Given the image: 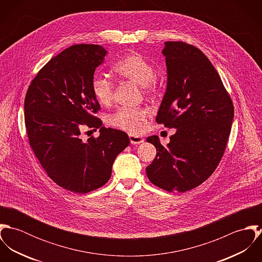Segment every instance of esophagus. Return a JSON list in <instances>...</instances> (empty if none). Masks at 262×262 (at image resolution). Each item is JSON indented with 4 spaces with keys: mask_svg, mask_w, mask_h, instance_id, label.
<instances>
[{
    "mask_svg": "<svg viewBox=\"0 0 262 262\" xmlns=\"http://www.w3.org/2000/svg\"><path fill=\"white\" fill-rule=\"evenodd\" d=\"M129 139H130L131 144H140V143L144 142V139L141 136L134 135V134H130L129 135Z\"/></svg>",
    "mask_w": 262,
    "mask_h": 262,
    "instance_id": "obj_1",
    "label": "esophagus"
}]
</instances>
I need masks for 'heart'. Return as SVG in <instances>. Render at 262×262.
<instances>
[{
  "label": "heart",
  "instance_id": "b5f03b06",
  "mask_svg": "<svg viewBox=\"0 0 262 262\" xmlns=\"http://www.w3.org/2000/svg\"><path fill=\"white\" fill-rule=\"evenodd\" d=\"M114 71L122 79L139 85L145 94L150 95L157 92L154 69L138 53L124 56L114 66ZM92 92L100 104L109 105L112 102L114 86L108 78L96 75L92 80ZM150 116L151 112L147 108H122L109 117V123L130 133L139 134L144 129Z\"/></svg>",
  "mask_w": 262,
  "mask_h": 262
}]
</instances>
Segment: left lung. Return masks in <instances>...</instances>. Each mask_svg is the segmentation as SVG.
<instances>
[{"mask_svg":"<svg viewBox=\"0 0 262 262\" xmlns=\"http://www.w3.org/2000/svg\"><path fill=\"white\" fill-rule=\"evenodd\" d=\"M166 91L156 122L174 128L166 147L158 136L146 139L156 156L146 167L150 182L167 191H187L214 172L224 153L234 108L219 74L196 47L167 41Z\"/></svg>","mask_w":262,"mask_h":262,"instance_id":"obj_1","label":"left lung"}]
</instances>
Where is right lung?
<instances>
[{"instance_id":"1","label":"right lung","mask_w":262,"mask_h":262,"mask_svg":"<svg viewBox=\"0 0 262 262\" xmlns=\"http://www.w3.org/2000/svg\"><path fill=\"white\" fill-rule=\"evenodd\" d=\"M107 53L94 44L64 49L40 70L25 98L29 143L41 166L59 187L78 193L104 186L117 155L130 143L125 132L103 127L94 116L100 105L92 80ZM84 123L99 129L98 139L82 141Z\"/></svg>"}]
</instances>
